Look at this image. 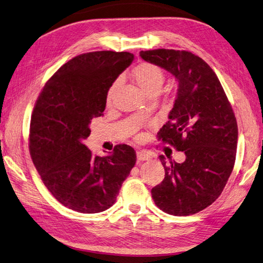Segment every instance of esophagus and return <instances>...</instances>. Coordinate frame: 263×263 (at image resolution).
Masks as SVG:
<instances>
[{"mask_svg":"<svg viewBox=\"0 0 263 263\" xmlns=\"http://www.w3.org/2000/svg\"><path fill=\"white\" fill-rule=\"evenodd\" d=\"M137 158L139 161H145V160H150L151 159V156L148 152H145L143 150H140L137 152Z\"/></svg>","mask_w":263,"mask_h":263,"instance_id":"1","label":"esophagus"}]
</instances>
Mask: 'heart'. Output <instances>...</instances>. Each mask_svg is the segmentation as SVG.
Wrapping results in <instances>:
<instances>
[{"mask_svg":"<svg viewBox=\"0 0 263 263\" xmlns=\"http://www.w3.org/2000/svg\"><path fill=\"white\" fill-rule=\"evenodd\" d=\"M133 77L136 79L139 86L141 87L142 90L145 91L146 94H150L151 91H154L155 89H159L163 83L162 70L158 66L150 63H142L138 65L133 70ZM114 86L115 85L109 87L107 91V103L112 100Z\"/></svg>","mask_w":263,"mask_h":263,"instance_id":"obj_1","label":"heart"}]
</instances>
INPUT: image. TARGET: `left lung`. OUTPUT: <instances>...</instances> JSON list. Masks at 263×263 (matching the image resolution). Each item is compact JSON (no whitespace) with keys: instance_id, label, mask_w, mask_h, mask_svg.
Instances as JSON below:
<instances>
[{"instance_id":"1","label":"left lung","mask_w":263,"mask_h":263,"mask_svg":"<svg viewBox=\"0 0 263 263\" xmlns=\"http://www.w3.org/2000/svg\"><path fill=\"white\" fill-rule=\"evenodd\" d=\"M140 56L178 81L169 121L158 132V140L186 155L184 162L169 164L159 157L164 178L151 189L152 198L170 215L196 214L218 198L233 170L237 145L234 112L214 70L196 54L155 49Z\"/></svg>"}]
</instances>
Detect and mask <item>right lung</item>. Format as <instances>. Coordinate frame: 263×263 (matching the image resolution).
Masks as SVG:
<instances>
[{
	"label": "right lung",
	"instance_id": "obj_1",
	"mask_svg": "<svg viewBox=\"0 0 263 263\" xmlns=\"http://www.w3.org/2000/svg\"><path fill=\"white\" fill-rule=\"evenodd\" d=\"M131 52L93 51L70 59L46 83L30 122L29 150L36 172L60 204L85 214L109 209L137 161L127 144L94 156L83 143L89 123L103 114L115 79Z\"/></svg>",
	"mask_w": 263,
	"mask_h": 263
}]
</instances>
